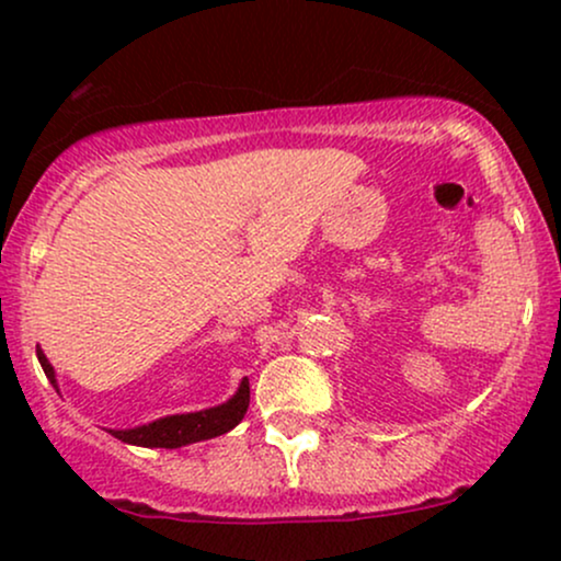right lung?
I'll return each mask as SVG.
<instances>
[{
    "label": "right lung",
    "mask_w": 561,
    "mask_h": 561,
    "mask_svg": "<svg viewBox=\"0 0 561 561\" xmlns=\"http://www.w3.org/2000/svg\"><path fill=\"white\" fill-rule=\"evenodd\" d=\"M36 356H38V364H42L44 375H47L49 382L57 388L53 364L47 362V356H44V351L38 345H36ZM248 405H250V382L248 379H242L240 388H237V392L227 403L214 405V409H205V411H195V414L163 416V420L141 424V427H134V430H111V435L124 443H131V446L182 448V446H190V443L210 440V437H218L229 433V430H234L237 424L242 422Z\"/></svg>",
    "instance_id": "add662e5"
}]
</instances>
